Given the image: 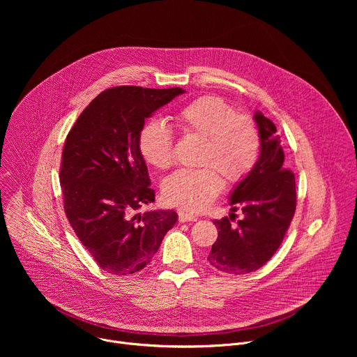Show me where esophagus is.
<instances>
[{"label":"esophagus","instance_id":"34e87169","mask_svg":"<svg viewBox=\"0 0 357 357\" xmlns=\"http://www.w3.org/2000/svg\"><path fill=\"white\" fill-rule=\"evenodd\" d=\"M178 218H179V222H181V223H185V222H196V220H197V216H196V215L188 213V212H185V211H179V212H178Z\"/></svg>","mask_w":357,"mask_h":357}]
</instances>
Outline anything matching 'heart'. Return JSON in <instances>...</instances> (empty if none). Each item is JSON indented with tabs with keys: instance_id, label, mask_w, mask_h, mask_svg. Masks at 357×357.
Segmentation results:
<instances>
[{
	"instance_id": "b5f03b06",
	"label": "heart",
	"mask_w": 357,
	"mask_h": 357,
	"mask_svg": "<svg viewBox=\"0 0 357 357\" xmlns=\"http://www.w3.org/2000/svg\"><path fill=\"white\" fill-rule=\"evenodd\" d=\"M179 130L188 137L203 139L199 169H179L162 183L169 205L188 212H202L219 196L226 183L243 181L256 165L260 154L257 126L219 97H199L176 116ZM138 148L146 164L167 169L174 162V138L160 121L146 123L138 135Z\"/></svg>"
}]
</instances>
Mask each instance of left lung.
Returning <instances> with one entry per match:
<instances>
[{
  "mask_svg": "<svg viewBox=\"0 0 357 357\" xmlns=\"http://www.w3.org/2000/svg\"><path fill=\"white\" fill-rule=\"evenodd\" d=\"M260 134V157L231 190V211L244 218L231 225V216L215 220L219 230L208 261L227 274H248L261 268L278 250L296 208L295 176L284 168V151L277 128L261 112H254ZM233 215V213H231Z\"/></svg>",
  "mask_w": 357,
  "mask_h": 357,
  "instance_id": "1",
  "label": "left lung"
}]
</instances>
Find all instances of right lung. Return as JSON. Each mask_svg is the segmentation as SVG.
<instances>
[{"label": "right lung", "instance_id": "obj_1", "mask_svg": "<svg viewBox=\"0 0 357 357\" xmlns=\"http://www.w3.org/2000/svg\"><path fill=\"white\" fill-rule=\"evenodd\" d=\"M185 93L181 87L119 86L100 93L69 131L61 168L65 213L101 270L141 271L178 215L139 209L155 202L138 148L145 119Z\"/></svg>", "mask_w": 357, "mask_h": 357}]
</instances>
